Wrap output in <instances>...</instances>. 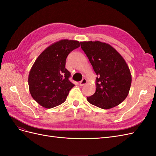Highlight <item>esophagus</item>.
Returning a JSON list of instances; mask_svg holds the SVG:
<instances>
[{"label":"esophagus","instance_id":"esophagus-1","mask_svg":"<svg viewBox=\"0 0 156 156\" xmlns=\"http://www.w3.org/2000/svg\"><path fill=\"white\" fill-rule=\"evenodd\" d=\"M87 83V80L85 78H84V79H83L81 81H80L79 84H80V86H84V85H85Z\"/></svg>","mask_w":156,"mask_h":156}]
</instances>
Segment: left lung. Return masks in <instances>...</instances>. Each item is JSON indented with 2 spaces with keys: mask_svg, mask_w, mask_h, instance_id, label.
Here are the masks:
<instances>
[{
  "mask_svg": "<svg viewBox=\"0 0 156 156\" xmlns=\"http://www.w3.org/2000/svg\"><path fill=\"white\" fill-rule=\"evenodd\" d=\"M80 43L97 75L96 92L87 97V101L103 109L119 105L128 95L131 84V72L125 60L105 42Z\"/></svg>",
  "mask_w": 156,
  "mask_h": 156,
  "instance_id": "1",
  "label": "left lung"
}]
</instances>
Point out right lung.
I'll use <instances>...</instances> for the list:
<instances>
[{
	"mask_svg": "<svg viewBox=\"0 0 156 156\" xmlns=\"http://www.w3.org/2000/svg\"><path fill=\"white\" fill-rule=\"evenodd\" d=\"M80 47L79 41L61 40L48 47L36 58L29 75V91L41 106L51 108L64 103L74 84L65 68L70 52Z\"/></svg>",
	"mask_w": 156,
	"mask_h": 156,
	"instance_id": "1",
	"label": "right lung"
}]
</instances>
